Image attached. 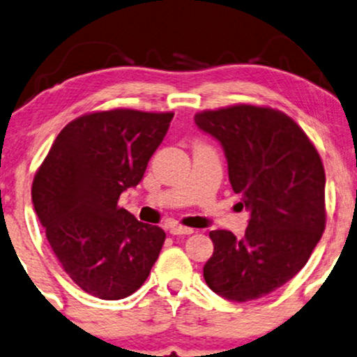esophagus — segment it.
Returning a JSON list of instances; mask_svg holds the SVG:
<instances>
[{"instance_id":"34e87169","label":"esophagus","mask_w":357,"mask_h":357,"mask_svg":"<svg viewBox=\"0 0 357 357\" xmlns=\"http://www.w3.org/2000/svg\"><path fill=\"white\" fill-rule=\"evenodd\" d=\"M169 230H170L172 235H192V233H193V228L178 225V223H174V225H170Z\"/></svg>"}]
</instances>
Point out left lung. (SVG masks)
Here are the masks:
<instances>
[{
    "instance_id": "8db88e82",
    "label": "left lung",
    "mask_w": 357,
    "mask_h": 357,
    "mask_svg": "<svg viewBox=\"0 0 357 357\" xmlns=\"http://www.w3.org/2000/svg\"><path fill=\"white\" fill-rule=\"evenodd\" d=\"M195 124L223 145L233 192L252 213L243 238L210 231L213 255L204 278L227 300H258L288 283L321 240L326 227L323 162L305 130L268 105L202 111Z\"/></svg>"
}]
</instances>
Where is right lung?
I'll use <instances>...</instances> for the list:
<instances>
[{
    "mask_svg": "<svg viewBox=\"0 0 357 357\" xmlns=\"http://www.w3.org/2000/svg\"><path fill=\"white\" fill-rule=\"evenodd\" d=\"M174 112L111 109L74 119L34 175L31 197L46 238L79 288L100 300L135 293L165 231L117 205L142 180Z\"/></svg>",
    "mask_w": 357,
    "mask_h": 357,
    "instance_id": "right-lung-1",
    "label": "right lung"
}]
</instances>
